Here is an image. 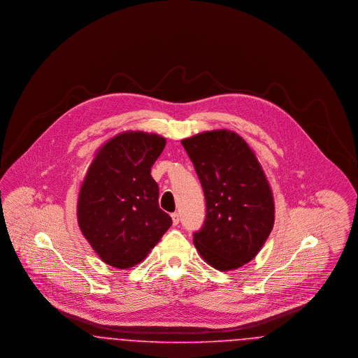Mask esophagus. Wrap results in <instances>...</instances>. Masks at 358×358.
Segmentation results:
<instances>
[{"mask_svg":"<svg viewBox=\"0 0 358 358\" xmlns=\"http://www.w3.org/2000/svg\"><path fill=\"white\" fill-rule=\"evenodd\" d=\"M171 220H173V225H178V222H180V215H178L177 212L171 213Z\"/></svg>","mask_w":358,"mask_h":358,"instance_id":"obj_1","label":"esophagus"}]
</instances>
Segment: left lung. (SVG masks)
Wrapping results in <instances>:
<instances>
[{"label":"left lung","mask_w":358,"mask_h":358,"mask_svg":"<svg viewBox=\"0 0 358 358\" xmlns=\"http://www.w3.org/2000/svg\"><path fill=\"white\" fill-rule=\"evenodd\" d=\"M204 190L206 216L193 243L220 271L251 262L273 231V190L248 143L231 130L181 141Z\"/></svg>","instance_id":"1"}]
</instances>
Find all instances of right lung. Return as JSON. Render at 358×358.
<instances>
[{"instance_id":"add662e5","label":"right lung","mask_w":358,"mask_h":358,"mask_svg":"<svg viewBox=\"0 0 358 358\" xmlns=\"http://www.w3.org/2000/svg\"><path fill=\"white\" fill-rule=\"evenodd\" d=\"M165 145L158 134L120 133L96 152L87 171L78 222L92 250L115 268L141 263L171 228L150 174Z\"/></svg>"}]
</instances>
